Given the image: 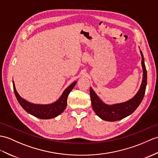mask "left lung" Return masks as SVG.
Listing matches in <instances>:
<instances>
[{
  "mask_svg": "<svg viewBox=\"0 0 158 158\" xmlns=\"http://www.w3.org/2000/svg\"><path fill=\"white\" fill-rule=\"evenodd\" d=\"M141 55V65L143 68V80L140 88L135 96L123 103L108 105L102 102L97 94L90 87L89 93L92 108L96 114L102 120L106 121H116L123 119L131 114L137 108L144 97L147 86V70L144 63L143 55L140 50Z\"/></svg>",
  "mask_w": 158,
  "mask_h": 158,
  "instance_id": "obj_1",
  "label": "left lung"
}]
</instances>
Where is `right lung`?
Returning <instances> with one entry per match:
<instances>
[{
  "label": "right lung",
  "instance_id": "1",
  "mask_svg": "<svg viewBox=\"0 0 158 158\" xmlns=\"http://www.w3.org/2000/svg\"><path fill=\"white\" fill-rule=\"evenodd\" d=\"M76 83L77 81L73 82L71 85H69L63 91L61 96L57 101L50 104L42 105L32 104L31 102H29L27 100H24L23 98H22L19 94L17 93L14 81H13L14 93L15 94L17 100L19 102L21 107L29 114L41 119L53 118L54 117H56L60 114L64 110L67 105V98L69 94L73 89V87H75Z\"/></svg>",
  "mask_w": 158,
  "mask_h": 158
}]
</instances>
